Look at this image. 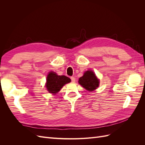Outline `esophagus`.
I'll use <instances>...</instances> for the list:
<instances>
[{"label": "esophagus", "instance_id": "esophagus-1", "mask_svg": "<svg viewBox=\"0 0 145 145\" xmlns=\"http://www.w3.org/2000/svg\"><path fill=\"white\" fill-rule=\"evenodd\" d=\"M71 82L72 83H74V82H75V81H76V78H74V77H71Z\"/></svg>", "mask_w": 145, "mask_h": 145}]
</instances>
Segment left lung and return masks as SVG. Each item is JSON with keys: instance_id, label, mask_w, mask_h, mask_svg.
Here are the masks:
<instances>
[{"instance_id": "left-lung-1", "label": "left lung", "mask_w": 145, "mask_h": 145, "mask_svg": "<svg viewBox=\"0 0 145 145\" xmlns=\"http://www.w3.org/2000/svg\"><path fill=\"white\" fill-rule=\"evenodd\" d=\"M99 80L96 77L95 73L91 70L85 72L83 76L78 79V83L90 92L97 89L99 86Z\"/></svg>"}]
</instances>
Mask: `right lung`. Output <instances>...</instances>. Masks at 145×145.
Segmentation results:
<instances>
[{
  "mask_svg": "<svg viewBox=\"0 0 145 145\" xmlns=\"http://www.w3.org/2000/svg\"><path fill=\"white\" fill-rule=\"evenodd\" d=\"M71 82V79L65 76H58L54 72H50L46 77V88L50 93H57L67 83Z\"/></svg>",
  "mask_w": 145,
  "mask_h": 145,
  "instance_id": "obj_1",
  "label": "right lung"
}]
</instances>
